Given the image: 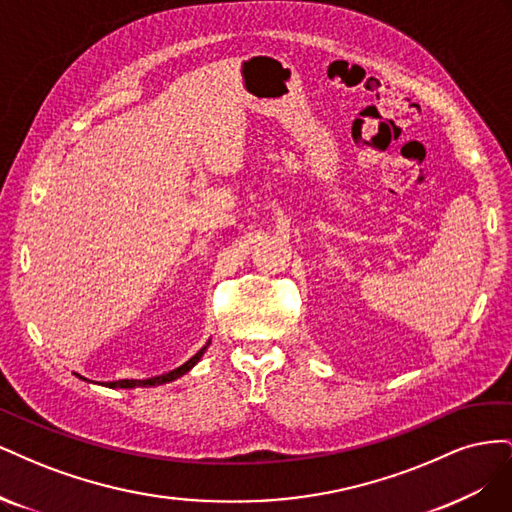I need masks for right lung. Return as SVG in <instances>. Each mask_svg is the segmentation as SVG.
I'll return each mask as SVG.
<instances>
[{
  "mask_svg": "<svg viewBox=\"0 0 512 512\" xmlns=\"http://www.w3.org/2000/svg\"><path fill=\"white\" fill-rule=\"evenodd\" d=\"M209 344H211V339L209 342L200 348L190 361H185L181 367H177V369H173V371H168V374H162V376H153V378H147V380H115V382H106L104 386H108V389H136V386H160V384H166V382H173V380H177V378H181L183 374H188V371L200 361V356L205 354V350L209 348ZM74 376H79V374H74ZM81 380H87V378H83V376H79Z\"/></svg>",
  "mask_w": 512,
  "mask_h": 512,
  "instance_id": "1",
  "label": "right lung"
}]
</instances>
